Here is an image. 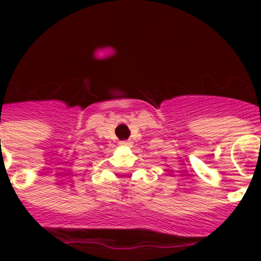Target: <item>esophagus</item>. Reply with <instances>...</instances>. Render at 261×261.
<instances>
[{
  "instance_id": "esophagus-1",
  "label": "esophagus",
  "mask_w": 261,
  "mask_h": 261,
  "mask_svg": "<svg viewBox=\"0 0 261 261\" xmlns=\"http://www.w3.org/2000/svg\"><path fill=\"white\" fill-rule=\"evenodd\" d=\"M130 145H132V142H130V141L121 142V146H130Z\"/></svg>"
}]
</instances>
